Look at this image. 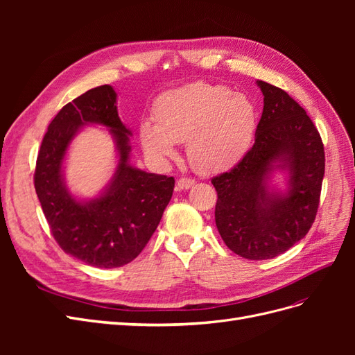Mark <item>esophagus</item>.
<instances>
[{
	"mask_svg": "<svg viewBox=\"0 0 355 355\" xmlns=\"http://www.w3.org/2000/svg\"><path fill=\"white\" fill-rule=\"evenodd\" d=\"M196 185V180L194 179H191V178H180L179 180H178V184H176V188L180 191H184V189H189L191 187H194Z\"/></svg>",
	"mask_w": 355,
	"mask_h": 355,
	"instance_id": "esophagus-1",
	"label": "esophagus"
}]
</instances>
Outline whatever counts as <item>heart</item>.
<instances>
[{
	"label": "heart",
	"instance_id": "b5f03b06",
	"mask_svg": "<svg viewBox=\"0 0 355 355\" xmlns=\"http://www.w3.org/2000/svg\"><path fill=\"white\" fill-rule=\"evenodd\" d=\"M154 123L144 121L139 136L145 153L158 161L173 158L176 142L187 141L189 163L201 173L237 166L249 151L257 110L227 85L192 83L168 90L154 102Z\"/></svg>",
	"mask_w": 355,
	"mask_h": 355
}]
</instances>
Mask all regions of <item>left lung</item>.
<instances>
[{
  "label": "left lung",
  "instance_id": "1",
  "mask_svg": "<svg viewBox=\"0 0 355 355\" xmlns=\"http://www.w3.org/2000/svg\"><path fill=\"white\" fill-rule=\"evenodd\" d=\"M263 111L250 151L211 179L218 192L214 220L223 243L245 259L284 253L313 227L324 176V146L314 123L295 99L257 80ZM275 169L288 175L286 193L267 185Z\"/></svg>",
  "mask_w": 355,
  "mask_h": 355
}]
</instances>
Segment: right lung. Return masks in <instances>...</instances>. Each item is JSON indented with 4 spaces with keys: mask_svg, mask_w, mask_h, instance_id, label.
<instances>
[{
    "mask_svg": "<svg viewBox=\"0 0 355 355\" xmlns=\"http://www.w3.org/2000/svg\"><path fill=\"white\" fill-rule=\"evenodd\" d=\"M87 123L110 128L119 166L99 198L80 202L64 185L62 159L73 136ZM130 136L118 116L116 93L105 84L63 106L38 153L34 185L53 237L63 252L96 268L123 266L137 257L173 196V178L128 164Z\"/></svg>",
    "mask_w": 355,
    "mask_h": 355,
    "instance_id": "obj_1",
    "label": "right lung"
}]
</instances>
